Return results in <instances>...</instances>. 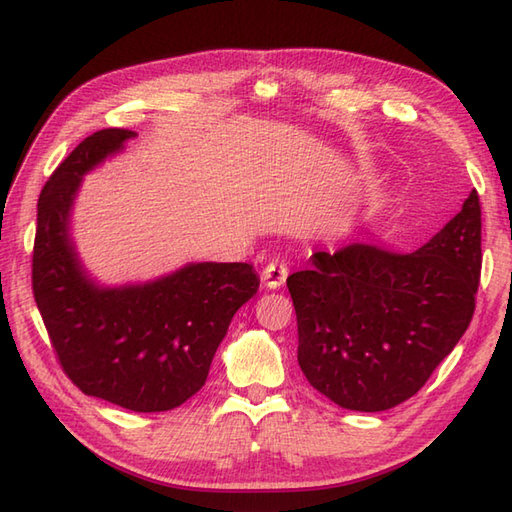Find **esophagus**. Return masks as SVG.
<instances>
[{"label":"esophagus","mask_w":512,"mask_h":512,"mask_svg":"<svg viewBox=\"0 0 512 512\" xmlns=\"http://www.w3.org/2000/svg\"><path fill=\"white\" fill-rule=\"evenodd\" d=\"M286 276H289V267H286L282 260H271V263L265 265L260 278H263V284L267 289H278L286 282Z\"/></svg>","instance_id":"1"}]
</instances>
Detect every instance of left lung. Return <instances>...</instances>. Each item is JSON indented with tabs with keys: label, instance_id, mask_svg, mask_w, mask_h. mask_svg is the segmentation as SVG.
Instances as JSON below:
<instances>
[{
	"label": "left lung",
	"instance_id": "8db88e82",
	"mask_svg": "<svg viewBox=\"0 0 512 512\" xmlns=\"http://www.w3.org/2000/svg\"><path fill=\"white\" fill-rule=\"evenodd\" d=\"M480 197L413 254L356 241L315 252L286 286L297 315V363L334 404L363 413L413 397L454 350L476 310Z\"/></svg>",
	"mask_w": 512,
	"mask_h": 512
}]
</instances>
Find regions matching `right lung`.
<instances>
[{
    "mask_svg": "<svg viewBox=\"0 0 512 512\" xmlns=\"http://www.w3.org/2000/svg\"><path fill=\"white\" fill-rule=\"evenodd\" d=\"M132 130H99L47 180L36 206L34 302L58 363L84 395L160 413L202 389L230 321L258 291L247 263H197L141 286L99 289L69 241V210L86 171L119 152Z\"/></svg>",
    "mask_w": 512,
    "mask_h": 512,
    "instance_id": "1",
    "label": "right lung"
}]
</instances>
